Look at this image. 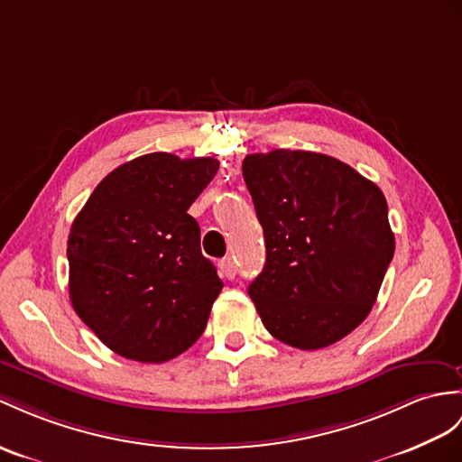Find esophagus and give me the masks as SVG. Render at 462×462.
Returning <instances> with one entry per match:
<instances>
[{"label": "esophagus", "instance_id": "34e87169", "mask_svg": "<svg viewBox=\"0 0 462 462\" xmlns=\"http://www.w3.org/2000/svg\"><path fill=\"white\" fill-rule=\"evenodd\" d=\"M219 274L223 276V278H227V280H233L235 278V274H237V266H235V261L233 258H223V261L219 263Z\"/></svg>", "mask_w": 462, "mask_h": 462}]
</instances>
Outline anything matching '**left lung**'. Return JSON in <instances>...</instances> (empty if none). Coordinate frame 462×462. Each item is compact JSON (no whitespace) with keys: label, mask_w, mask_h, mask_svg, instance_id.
<instances>
[{"label":"left lung","mask_w":462,"mask_h":462,"mask_svg":"<svg viewBox=\"0 0 462 462\" xmlns=\"http://www.w3.org/2000/svg\"><path fill=\"white\" fill-rule=\"evenodd\" d=\"M266 263L249 296L268 333L301 351L341 341L373 310L393 256L382 189L333 156L246 154Z\"/></svg>","instance_id":"obj_1"}]
</instances>
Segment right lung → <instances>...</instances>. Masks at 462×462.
<instances>
[{
    "instance_id": "add662e5",
    "label": "right lung",
    "mask_w": 462,
    "mask_h": 462,
    "mask_svg": "<svg viewBox=\"0 0 462 462\" xmlns=\"http://www.w3.org/2000/svg\"><path fill=\"white\" fill-rule=\"evenodd\" d=\"M217 171L209 156L144 154L101 180L76 216L70 301L114 353L166 363L204 333L223 282L188 209Z\"/></svg>"
}]
</instances>
